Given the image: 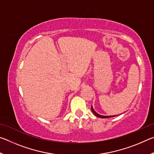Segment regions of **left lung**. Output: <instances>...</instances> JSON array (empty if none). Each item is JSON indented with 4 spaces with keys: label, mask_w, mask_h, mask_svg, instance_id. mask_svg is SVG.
Wrapping results in <instances>:
<instances>
[{
    "label": "left lung",
    "mask_w": 154,
    "mask_h": 154,
    "mask_svg": "<svg viewBox=\"0 0 154 154\" xmlns=\"http://www.w3.org/2000/svg\"><path fill=\"white\" fill-rule=\"evenodd\" d=\"M91 109H92V111L93 112V113L95 115L96 117H98V118H113V117H116V116H101V115H99L98 113H96V112L94 110V109L92 107V106H91Z\"/></svg>",
    "instance_id": "8db88e82"
}]
</instances>
